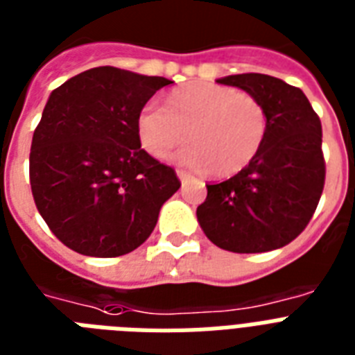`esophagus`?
<instances>
[{"instance_id":"1","label":"esophagus","mask_w":355,"mask_h":355,"mask_svg":"<svg viewBox=\"0 0 355 355\" xmlns=\"http://www.w3.org/2000/svg\"><path fill=\"white\" fill-rule=\"evenodd\" d=\"M175 174H178V178H180L181 181L191 180V174H189V172H185V170H178V172H175Z\"/></svg>"}]
</instances>
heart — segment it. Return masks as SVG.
Listing matches in <instances>:
<instances>
[{
	"instance_id": "b5f03b06",
	"label": "heart",
	"mask_w": 355,
	"mask_h": 355,
	"mask_svg": "<svg viewBox=\"0 0 355 355\" xmlns=\"http://www.w3.org/2000/svg\"><path fill=\"white\" fill-rule=\"evenodd\" d=\"M268 112L251 93L212 82H189L164 97V107L144 106L135 121L139 143L155 159L187 141L178 161L214 178H232L253 163L268 135Z\"/></svg>"
}]
</instances>
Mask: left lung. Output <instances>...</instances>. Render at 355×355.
<instances>
[{"instance_id":"1","label":"left lung","mask_w":355,"mask_h":355,"mask_svg":"<svg viewBox=\"0 0 355 355\" xmlns=\"http://www.w3.org/2000/svg\"><path fill=\"white\" fill-rule=\"evenodd\" d=\"M262 102L268 135L240 174L207 185L198 222L214 245L232 253L284 248L310 223L324 189L321 119L299 87L260 73L220 78Z\"/></svg>"}]
</instances>
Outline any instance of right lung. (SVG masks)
I'll list each match as a JSON object with an SVG mask.
<instances>
[{
  "mask_svg": "<svg viewBox=\"0 0 355 355\" xmlns=\"http://www.w3.org/2000/svg\"><path fill=\"white\" fill-rule=\"evenodd\" d=\"M168 84L102 65L51 93L31 144V191L53 234L76 253H132L181 187L175 170L146 154L135 132L139 112Z\"/></svg>",
  "mask_w": 355,
  "mask_h": 355,
  "instance_id": "right-lung-1",
  "label": "right lung"
}]
</instances>
